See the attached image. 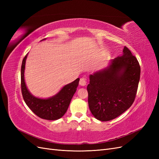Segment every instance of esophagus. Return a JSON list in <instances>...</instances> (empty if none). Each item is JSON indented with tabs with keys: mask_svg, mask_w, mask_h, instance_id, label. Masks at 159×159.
Returning <instances> with one entry per match:
<instances>
[{
	"mask_svg": "<svg viewBox=\"0 0 159 159\" xmlns=\"http://www.w3.org/2000/svg\"><path fill=\"white\" fill-rule=\"evenodd\" d=\"M87 84V81H86V79L84 78H81L80 80V85L81 86H85Z\"/></svg>",
	"mask_w": 159,
	"mask_h": 159,
	"instance_id": "1",
	"label": "esophagus"
}]
</instances>
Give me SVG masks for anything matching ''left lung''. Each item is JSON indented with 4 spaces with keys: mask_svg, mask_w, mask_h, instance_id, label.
Returning <instances> with one entry per match:
<instances>
[{
    "mask_svg": "<svg viewBox=\"0 0 159 159\" xmlns=\"http://www.w3.org/2000/svg\"><path fill=\"white\" fill-rule=\"evenodd\" d=\"M140 74L137 58L125 46L121 56L89 75L88 105L93 116L108 121L127 111L135 99Z\"/></svg>",
    "mask_w": 159,
    "mask_h": 159,
    "instance_id": "8db88e82",
    "label": "left lung"
}]
</instances>
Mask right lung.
Segmentation results:
<instances>
[{
    "instance_id": "add662e5",
    "label": "right lung",
    "mask_w": 159,
    "mask_h": 159,
    "mask_svg": "<svg viewBox=\"0 0 159 159\" xmlns=\"http://www.w3.org/2000/svg\"><path fill=\"white\" fill-rule=\"evenodd\" d=\"M43 39L42 40H44ZM41 40V41H42ZM28 54L24 57L21 66V90L26 104L39 117L55 121L64 116L77 90L80 78L64 85L58 93L51 98L42 99L34 96L28 89L25 80V70Z\"/></svg>"
}]
</instances>
